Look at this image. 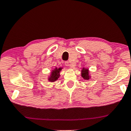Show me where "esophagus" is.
Here are the masks:
<instances>
[{"mask_svg":"<svg viewBox=\"0 0 131 131\" xmlns=\"http://www.w3.org/2000/svg\"><path fill=\"white\" fill-rule=\"evenodd\" d=\"M64 64H65V65L67 66V67H70V68H74L73 64H71L70 62H69V61H65V62H64Z\"/></svg>","mask_w":131,"mask_h":131,"instance_id":"esophagus-1","label":"esophagus"}]
</instances>
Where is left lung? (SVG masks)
Here are the masks:
<instances>
[{
  "label": "left lung",
  "instance_id": "8db88e82",
  "mask_svg": "<svg viewBox=\"0 0 131 131\" xmlns=\"http://www.w3.org/2000/svg\"><path fill=\"white\" fill-rule=\"evenodd\" d=\"M81 76L82 77L83 79L89 80L91 78L90 75L89 74V70L88 68H83L82 70H81Z\"/></svg>",
  "mask_w": 131,
  "mask_h": 131
}]
</instances>
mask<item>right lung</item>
<instances>
[{
  "instance_id": "right-lung-1",
  "label": "right lung",
  "mask_w": 131,
  "mask_h": 131,
  "mask_svg": "<svg viewBox=\"0 0 131 131\" xmlns=\"http://www.w3.org/2000/svg\"><path fill=\"white\" fill-rule=\"evenodd\" d=\"M62 70V68H56L55 69L52 70L51 72H50V75L48 77V81L51 82H53L56 81L58 80V79L60 77V72Z\"/></svg>"
}]
</instances>
